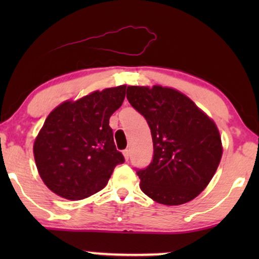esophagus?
Returning a JSON list of instances; mask_svg holds the SVG:
<instances>
[{
	"label": "esophagus",
	"mask_w": 259,
	"mask_h": 259,
	"mask_svg": "<svg viewBox=\"0 0 259 259\" xmlns=\"http://www.w3.org/2000/svg\"><path fill=\"white\" fill-rule=\"evenodd\" d=\"M122 153H123V157H125L126 160H128V159H130V151L128 150H125V151L122 152Z\"/></svg>",
	"instance_id": "1"
}]
</instances>
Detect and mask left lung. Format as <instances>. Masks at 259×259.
Here are the masks:
<instances>
[{"mask_svg": "<svg viewBox=\"0 0 259 259\" xmlns=\"http://www.w3.org/2000/svg\"><path fill=\"white\" fill-rule=\"evenodd\" d=\"M127 100L146 119L153 140L151 164L137 169L141 191L164 205L194 199L211 182L223 154L213 120L172 88L128 86Z\"/></svg>", "mask_w": 259, "mask_h": 259, "instance_id": "left-lung-1", "label": "left lung"}]
</instances>
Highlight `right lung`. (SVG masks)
Returning <instances> with one entry per match:
<instances>
[{"instance_id": "right-lung-1", "label": "right lung", "mask_w": 259, "mask_h": 259, "mask_svg": "<svg viewBox=\"0 0 259 259\" xmlns=\"http://www.w3.org/2000/svg\"><path fill=\"white\" fill-rule=\"evenodd\" d=\"M126 86L66 101L47 116L34 143V158L46 186L80 200L107 185L125 158L116 150L109 118L122 105Z\"/></svg>"}]
</instances>
